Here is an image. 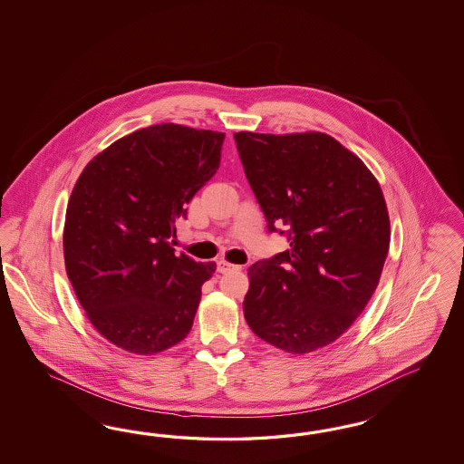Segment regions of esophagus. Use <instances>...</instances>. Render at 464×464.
I'll return each instance as SVG.
<instances>
[{"instance_id":"esophagus-1","label":"esophagus","mask_w":464,"mask_h":464,"mask_svg":"<svg viewBox=\"0 0 464 464\" xmlns=\"http://www.w3.org/2000/svg\"><path fill=\"white\" fill-rule=\"evenodd\" d=\"M235 268L241 267H238V266H233V264L226 262V260H219V262H218V272H221V274H226V272H229V270H235Z\"/></svg>"}]
</instances>
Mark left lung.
Wrapping results in <instances>:
<instances>
[{
    "instance_id": "obj_1",
    "label": "left lung",
    "mask_w": 464,
    "mask_h": 464,
    "mask_svg": "<svg viewBox=\"0 0 464 464\" xmlns=\"http://www.w3.org/2000/svg\"><path fill=\"white\" fill-rule=\"evenodd\" d=\"M235 140L268 231L291 241L248 268L245 320L281 351H318L349 330L380 284L392 235L380 183L324 132L241 130Z\"/></svg>"
}]
</instances>
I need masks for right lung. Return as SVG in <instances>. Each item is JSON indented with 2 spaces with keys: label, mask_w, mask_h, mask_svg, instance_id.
Wrapping results in <instances>:
<instances>
[{
  "label": "right lung",
  "mask_w": 464,
  "mask_h": 464,
  "mask_svg": "<svg viewBox=\"0 0 464 464\" xmlns=\"http://www.w3.org/2000/svg\"><path fill=\"white\" fill-rule=\"evenodd\" d=\"M223 132L156 124L112 142L71 192L63 246L72 289L100 335L153 355L190 332L216 264L177 255L175 223L219 169Z\"/></svg>",
  "instance_id": "1"
}]
</instances>
